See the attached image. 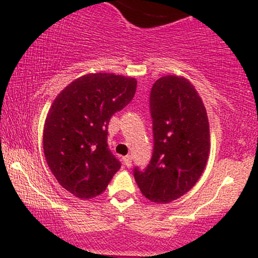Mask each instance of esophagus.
Wrapping results in <instances>:
<instances>
[{
    "mask_svg": "<svg viewBox=\"0 0 258 258\" xmlns=\"http://www.w3.org/2000/svg\"><path fill=\"white\" fill-rule=\"evenodd\" d=\"M123 164H125L127 167H131V165H132L131 155H127V156H125V158H123Z\"/></svg>",
    "mask_w": 258,
    "mask_h": 258,
    "instance_id": "1",
    "label": "esophagus"
}]
</instances>
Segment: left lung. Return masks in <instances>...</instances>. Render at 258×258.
I'll list each match as a JSON object with an SVG mask.
<instances>
[{"label":"left lung","instance_id":"obj_1","mask_svg":"<svg viewBox=\"0 0 258 258\" xmlns=\"http://www.w3.org/2000/svg\"><path fill=\"white\" fill-rule=\"evenodd\" d=\"M154 152L146 170L133 174L143 197L167 204L190 190L210 153L206 109L191 82L176 75L156 80L150 92Z\"/></svg>","mask_w":258,"mask_h":258}]
</instances>
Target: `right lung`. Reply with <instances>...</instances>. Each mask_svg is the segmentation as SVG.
<instances>
[{
	"label": "right lung",
	"mask_w": 258,
	"mask_h": 258,
	"mask_svg": "<svg viewBox=\"0 0 258 258\" xmlns=\"http://www.w3.org/2000/svg\"><path fill=\"white\" fill-rule=\"evenodd\" d=\"M136 87L133 78L87 74L52 103L43 127L44 158L59 184L74 197H98L120 168L108 148V125L131 102Z\"/></svg>",
	"instance_id": "obj_1"
}]
</instances>
